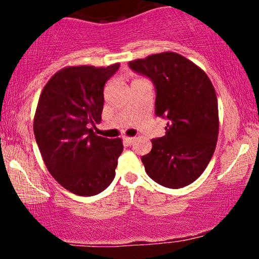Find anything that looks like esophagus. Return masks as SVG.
I'll use <instances>...</instances> for the list:
<instances>
[{"label": "esophagus", "instance_id": "esophagus-1", "mask_svg": "<svg viewBox=\"0 0 259 259\" xmlns=\"http://www.w3.org/2000/svg\"><path fill=\"white\" fill-rule=\"evenodd\" d=\"M124 141H125L127 145H132L133 142L135 141V138H127V136H125V138H124Z\"/></svg>", "mask_w": 259, "mask_h": 259}]
</instances>
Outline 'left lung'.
<instances>
[{
  "instance_id": "8db88e82",
  "label": "left lung",
  "mask_w": 259,
  "mask_h": 259,
  "mask_svg": "<svg viewBox=\"0 0 259 259\" xmlns=\"http://www.w3.org/2000/svg\"><path fill=\"white\" fill-rule=\"evenodd\" d=\"M134 72L156 88L157 117L168 120L165 135L152 139V150L141 157L151 179L180 189L197 179L214 153L218 140V101L207 74L175 52L129 62Z\"/></svg>"
}]
</instances>
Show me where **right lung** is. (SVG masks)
Instances as JSON below:
<instances>
[{
    "label": "right lung",
    "instance_id": "obj_1",
    "mask_svg": "<svg viewBox=\"0 0 259 259\" xmlns=\"http://www.w3.org/2000/svg\"><path fill=\"white\" fill-rule=\"evenodd\" d=\"M119 63L67 67L45 85L34 118V134L47 169L64 189L79 196L102 192L115 177L120 139L97 136L106 81Z\"/></svg>",
    "mask_w": 259,
    "mask_h": 259
}]
</instances>
